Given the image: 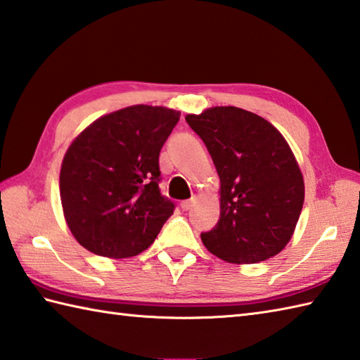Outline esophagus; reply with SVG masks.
Wrapping results in <instances>:
<instances>
[{
	"label": "esophagus",
	"mask_w": 360,
	"mask_h": 360,
	"mask_svg": "<svg viewBox=\"0 0 360 360\" xmlns=\"http://www.w3.org/2000/svg\"><path fill=\"white\" fill-rule=\"evenodd\" d=\"M193 202H195V200H186V201H182V202H181V209H182V210H188L190 207L193 206Z\"/></svg>",
	"instance_id": "esophagus-1"
}]
</instances>
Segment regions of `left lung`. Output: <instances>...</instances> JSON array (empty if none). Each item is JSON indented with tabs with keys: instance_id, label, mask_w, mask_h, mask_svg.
Listing matches in <instances>:
<instances>
[{
	"instance_id": "left-lung-1",
	"label": "left lung",
	"mask_w": 360,
	"mask_h": 360,
	"mask_svg": "<svg viewBox=\"0 0 360 360\" xmlns=\"http://www.w3.org/2000/svg\"><path fill=\"white\" fill-rule=\"evenodd\" d=\"M186 120L206 143L220 178V220L204 246L229 264H257L290 242L304 202L297 158L265 118L215 105Z\"/></svg>"
}]
</instances>
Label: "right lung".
<instances>
[{"mask_svg": "<svg viewBox=\"0 0 360 360\" xmlns=\"http://www.w3.org/2000/svg\"><path fill=\"white\" fill-rule=\"evenodd\" d=\"M179 117L162 105H129L95 120L70 143L60 202L84 248L123 259L154 242L174 209L159 192V153Z\"/></svg>", "mask_w": 360, "mask_h": 360, "instance_id": "right-lung-1", "label": "right lung"}]
</instances>
